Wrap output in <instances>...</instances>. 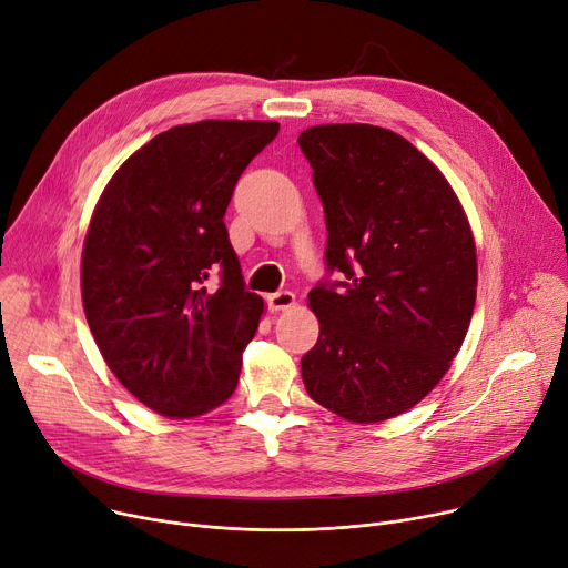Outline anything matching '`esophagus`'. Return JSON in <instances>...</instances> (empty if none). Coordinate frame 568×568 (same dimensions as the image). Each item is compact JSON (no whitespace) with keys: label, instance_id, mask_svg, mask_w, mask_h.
Returning a JSON list of instances; mask_svg holds the SVG:
<instances>
[{"label":"esophagus","instance_id":"obj_1","mask_svg":"<svg viewBox=\"0 0 568 568\" xmlns=\"http://www.w3.org/2000/svg\"><path fill=\"white\" fill-rule=\"evenodd\" d=\"M267 304H270V311H287L296 304V296L287 290H281L267 296Z\"/></svg>","mask_w":568,"mask_h":568}]
</instances>
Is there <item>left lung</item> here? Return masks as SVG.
<instances>
[{
    "mask_svg": "<svg viewBox=\"0 0 568 568\" xmlns=\"http://www.w3.org/2000/svg\"><path fill=\"white\" fill-rule=\"evenodd\" d=\"M326 216L324 281L308 292L317 345L301 358L308 395L352 423L418 404L470 326L477 253L445 175L404 136L365 123L298 134Z\"/></svg>",
    "mask_w": 568,
    "mask_h": 568,
    "instance_id": "left-lung-1",
    "label": "left lung"
}]
</instances>
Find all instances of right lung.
I'll return each mask as SVG.
<instances>
[{
    "instance_id": "right-lung-1",
    "label": "right lung",
    "mask_w": 568,
    "mask_h": 568,
    "mask_svg": "<svg viewBox=\"0 0 568 568\" xmlns=\"http://www.w3.org/2000/svg\"><path fill=\"white\" fill-rule=\"evenodd\" d=\"M278 128H171L113 173L93 210L82 251L89 328L116 379L166 418H196L237 388L264 301L244 285L223 214Z\"/></svg>"
}]
</instances>
